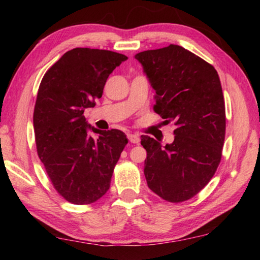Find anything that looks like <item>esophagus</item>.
Segmentation results:
<instances>
[{
    "mask_svg": "<svg viewBox=\"0 0 260 260\" xmlns=\"http://www.w3.org/2000/svg\"><path fill=\"white\" fill-rule=\"evenodd\" d=\"M127 138H128L129 142H132V143H139V142H140L139 135H136V134L129 133V134H127Z\"/></svg>",
    "mask_w": 260,
    "mask_h": 260,
    "instance_id": "esophagus-1",
    "label": "esophagus"
}]
</instances>
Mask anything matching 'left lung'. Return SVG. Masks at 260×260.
Listing matches in <instances>:
<instances>
[{
    "instance_id": "8db88e82",
    "label": "left lung",
    "mask_w": 260,
    "mask_h": 260,
    "mask_svg": "<svg viewBox=\"0 0 260 260\" xmlns=\"http://www.w3.org/2000/svg\"><path fill=\"white\" fill-rule=\"evenodd\" d=\"M135 58L156 91L155 112L177 126L174 141L165 147L141 135L148 187L172 203L187 201L209 183L221 159L226 114L219 76L212 65L177 45L139 52Z\"/></svg>"
}]
</instances>
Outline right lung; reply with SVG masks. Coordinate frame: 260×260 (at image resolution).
Segmentation results:
<instances>
[{
    "label": "right lung",
    "instance_id": "add662e5",
    "mask_svg": "<svg viewBox=\"0 0 260 260\" xmlns=\"http://www.w3.org/2000/svg\"><path fill=\"white\" fill-rule=\"evenodd\" d=\"M126 59L110 50L74 48L48 70L39 87L33 114L38 155L55 189L70 203H94L109 190L128 142L124 132L98 129L83 116Z\"/></svg>",
    "mask_w": 260,
    "mask_h": 260
}]
</instances>
